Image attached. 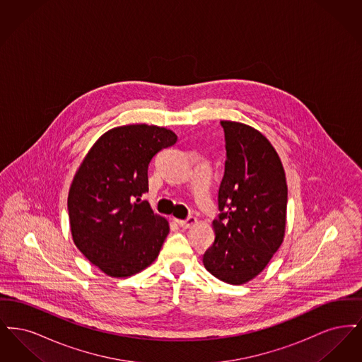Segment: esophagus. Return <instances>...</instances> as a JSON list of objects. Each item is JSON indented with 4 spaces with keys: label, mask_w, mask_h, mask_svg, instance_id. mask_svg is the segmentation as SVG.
<instances>
[{
    "label": "esophagus",
    "mask_w": 362,
    "mask_h": 362,
    "mask_svg": "<svg viewBox=\"0 0 362 362\" xmlns=\"http://www.w3.org/2000/svg\"><path fill=\"white\" fill-rule=\"evenodd\" d=\"M176 223L179 224L180 228L189 229L191 226H194V225L197 224V218H195V217H189L187 220H176Z\"/></svg>",
    "instance_id": "esophagus-1"
}]
</instances>
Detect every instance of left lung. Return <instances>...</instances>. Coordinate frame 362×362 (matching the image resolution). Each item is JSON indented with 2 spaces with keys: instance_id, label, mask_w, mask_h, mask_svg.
<instances>
[{
  "instance_id": "8db88e82",
  "label": "left lung",
  "mask_w": 362,
  "mask_h": 362,
  "mask_svg": "<svg viewBox=\"0 0 362 362\" xmlns=\"http://www.w3.org/2000/svg\"><path fill=\"white\" fill-rule=\"evenodd\" d=\"M221 126L226 149L221 213L202 260L216 278L243 285L263 272L284 241L288 186L279 156L259 130L240 122Z\"/></svg>"
}]
</instances>
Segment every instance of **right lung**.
Wrapping results in <instances>:
<instances>
[{
  "mask_svg": "<svg viewBox=\"0 0 362 362\" xmlns=\"http://www.w3.org/2000/svg\"><path fill=\"white\" fill-rule=\"evenodd\" d=\"M177 136L158 126L126 124L105 132L73 177L68 195L76 247L104 274L134 276L151 266L170 233L148 201V167Z\"/></svg>",
  "mask_w": 362,
  "mask_h": 362,
  "instance_id": "add662e5",
  "label": "right lung"
}]
</instances>
